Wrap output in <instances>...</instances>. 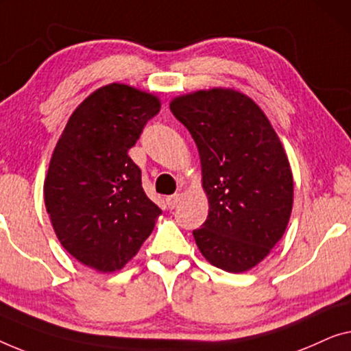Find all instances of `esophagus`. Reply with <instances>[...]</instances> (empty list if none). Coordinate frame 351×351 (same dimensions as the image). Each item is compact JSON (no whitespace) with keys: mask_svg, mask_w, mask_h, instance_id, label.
Here are the masks:
<instances>
[{"mask_svg":"<svg viewBox=\"0 0 351 351\" xmlns=\"http://www.w3.org/2000/svg\"><path fill=\"white\" fill-rule=\"evenodd\" d=\"M180 202H181V194H173V195L167 197V205H169V208H175Z\"/></svg>","mask_w":351,"mask_h":351,"instance_id":"esophagus-1","label":"esophagus"}]
</instances>
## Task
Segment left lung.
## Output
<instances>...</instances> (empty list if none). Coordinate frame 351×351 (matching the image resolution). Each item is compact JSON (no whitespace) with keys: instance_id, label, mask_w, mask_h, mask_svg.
<instances>
[{"instance_id":"8db88e82","label":"left lung","mask_w":351,"mask_h":351,"mask_svg":"<svg viewBox=\"0 0 351 351\" xmlns=\"http://www.w3.org/2000/svg\"><path fill=\"white\" fill-rule=\"evenodd\" d=\"M170 110L194 138L208 199L195 243L215 267L248 272L281 240L293 211L285 147L258 103L235 88L178 95Z\"/></svg>"}]
</instances>
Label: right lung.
<instances>
[{
  "label": "right lung",
  "mask_w": 351,
  "mask_h": 351,
  "mask_svg": "<svg viewBox=\"0 0 351 351\" xmlns=\"http://www.w3.org/2000/svg\"><path fill=\"white\" fill-rule=\"evenodd\" d=\"M160 98L111 82L84 98L63 128L44 180V204L58 241L97 272L124 269L162 210L147 199L128 157Z\"/></svg>",
  "instance_id": "1"
}]
</instances>
